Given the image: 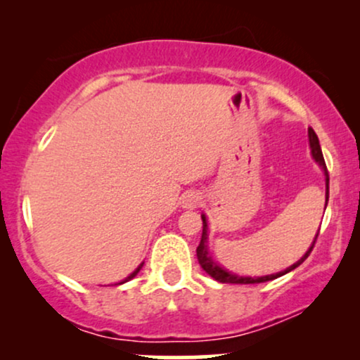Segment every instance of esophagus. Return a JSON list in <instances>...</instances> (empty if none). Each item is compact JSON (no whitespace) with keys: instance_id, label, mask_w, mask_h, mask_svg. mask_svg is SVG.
I'll list each match as a JSON object with an SVG mask.
<instances>
[{"instance_id":"esophagus-1","label":"esophagus","mask_w":360,"mask_h":360,"mask_svg":"<svg viewBox=\"0 0 360 360\" xmlns=\"http://www.w3.org/2000/svg\"><path fill=\"white\" fill-rule=\"evenodd\" d=\"M201 200H203V198H201L200 193L189 189V191H186L183 196H181V206H183L184 210H194L200 206Z\"/></svg>"}]
</instances>
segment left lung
<instances>
[{"label":"left lung","instance_id":"obj_1","mask_svg":"<svg viewBox=\"0 0 360 360\" xmlns=\"http://www.w3.org/2000/svg\"><path fill=\"white\" fill-rule=\"evenodd\" d=\"M308 142H309V148H311V155L313 159H315V162L318 166L321 167V171H323L325 174V208H326V203H328V171H326V166H325V159H323V154H321V147H320V142H318V137L316 134L313 131V128H308ZM201 220H203V233H201V242L200 245H198L196 249V255H198V262H200V266L203 267V271L206 274H210L214 281H218V283H229V284H257V283H266V281H272V279H278L281 276L288 274V272H291L292 269H296V267L300 266V264L304 262V259L308 257L309 252H311L313 245H315L316 242V237L318 233L315 235V238H313L311 245H309V249L304 252V255L301 257L300 260H296L292 266H289L288 269L281 271V272H276V274H269V276H260V278H252V276H237V274H232V272L225 271L221 266H218L217 262H214L212 254H210V249H208V221H206V217L205 214H201Z\"/></svg>","mask_w":360,"mask_h":360}]
</instances>
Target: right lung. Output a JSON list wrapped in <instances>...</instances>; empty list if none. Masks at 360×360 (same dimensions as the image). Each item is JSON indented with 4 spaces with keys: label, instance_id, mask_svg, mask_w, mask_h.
<instances>
[{
    "label": "right lung",
    "instance_id": "right-lung-1",
    "mask_svg": "<svg viewBox=\"0 0 360 360\" xmlns=\"http://www.w3.org/2000/svg\"><path fill=\"white\" fill-rule=\"evenodd\" d=\"M142 266H143V262H142V264H140V266L137 267V269H135L134 272H131V274H130V276H127V278H125V279H123V281H120V283H118V284H123V283H127V281L134 279V278H135V276H137V274H139V271H140V269H142Z\"/></svg>",
    "mask_w": 360,
    "mask_h": 360
}]
</instances>
